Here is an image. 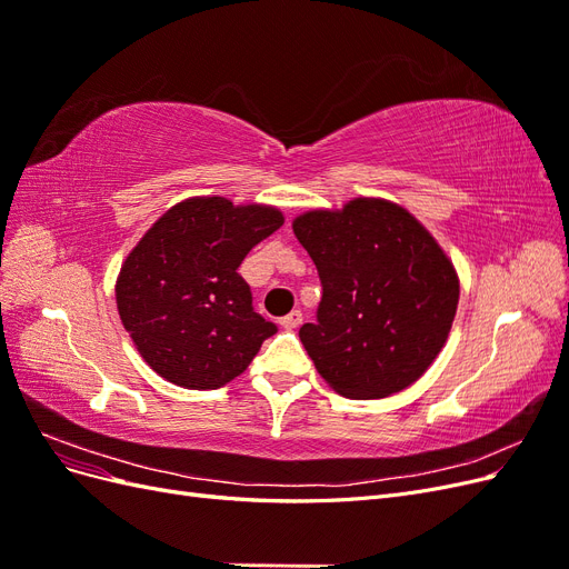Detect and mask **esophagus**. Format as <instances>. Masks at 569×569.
Instances as JSON below:
<instances>
[{
    "mask_svg": "<svg viewBox=\"0 0 569 569\" xmlns=\"http://www.w3.org/2000/svg\"><path fill=\"white\" fill-rule=\"evenodd\" d=\"M303 322V313L301 311H291L289 316H284L280 320V325L284 327V330H297V327Z\"/></svg>",
    "mask_w": 569,
    "mask_h": 569,
    "instance_id": "34e87169",
    "label": "esophagus"
}]
</instances>
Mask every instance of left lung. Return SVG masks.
<instances>
[{"instance_id":"left-lung-1","label":"left lung","mask_w":569,"mask_h":569,"mask_svg":"<svg viewBox=\"0 0 569 569\" xmlns=\"http://www.w3.org/2000/svg\"><path fill=\"white\" fill-rule=\"evenodd\" d=\"M322 282L318 322L299 337L322 380L347 399H385L418 382L449 339L460 280L403 206L358 197L291 222Z\"/></svg>"}]
</instances>
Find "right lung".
<instances>
[{
  "label": "right lung",
  "instance_id": "obj_1",
  "mask_svg": "<svg viewBox=\"0 0 569 569\" xmlns=\"http://www.w3.org/2000/svg\"><path fill=\"white\" fill-rule=\"evenodd\" d=\"M284 222L268 203L189 197L126 256L116 306L144 363L184 389H218L242 375L278 332L251 306L237 268Z\"/></svg>",
  "mask_w": 569,
  "mask_h": 569
}]
</instances>
